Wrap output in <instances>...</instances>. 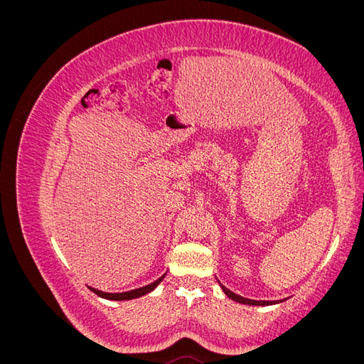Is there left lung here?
<instances>
[{
    "label": "left lung",
    "mask_w": 364,
    "mask_h": 364,
    "mask_svg": "<svg viewBox=\"0 0 364 364\" xmlns=\"http://www.w3.org/2000/svg\"><path fill=\"white\" fill-rule=\"evenodd\" d=\"M220 287H222V290L225 291V294L229 297V299H232V301H235L238 304H245V305H273V304H278L277 301H253V299H247V297L238 296L234 291L228 290L225 285H222V284H220Z\"/></svg>",
    "instance_id": "obj_1"
}]
</instances>
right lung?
I'll list each match as a JSON object with an SVG mask.
<instances>
[{
    "label": "right lung",
    "instance_id": "add662e5",
    "mask_svg": "<svg viewBox=\"0 0 364 364\" xmlns=\"http://www.w3.org/2000/svg\"><path fill=\"white\" fill-rule=\"evenodd\" d=\"M165 274H167V273H164L159 279H156L155 282H151V284H149V285H144V287L130 290V291H124V293H105V291H100V290H95V289H92V287H90V289H91L97 296H100V297H103V299H109V301H129V299H136V297H141V296H144V294L150 293L151 290H155V289L158 287V285H159V282L165 278Z\"/></svg>",
    "mask_w": 364,
    "mask_h": 364
}]
</instances>
